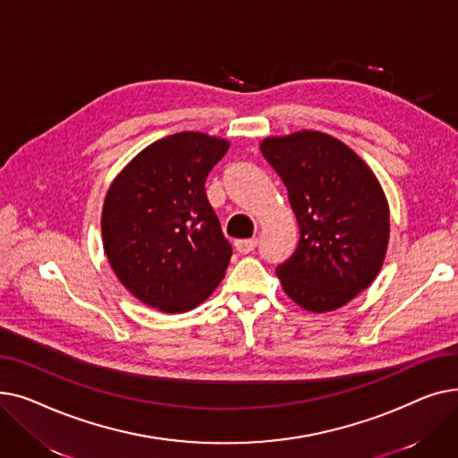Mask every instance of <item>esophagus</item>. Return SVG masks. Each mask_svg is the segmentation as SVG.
<instances>
[{"label":"esophagus","mask_w":458,"mask_h":458,"mask_svg":"<svg viewBox=\"0 0 458 458\" xmlns=\"http://www.w3.org/2000/svg\"><path fill=\"white\" fill-rule=\"evenodd\" d=\"M256 247H258V239L256 237H252V239H239V242H235V249L242 252V254H249Z\"/></svg>","instance_id":"1"}]
</instances>
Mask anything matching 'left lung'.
<instances>
[{
  "mask_svg": "<svg viewBox=\"0 0 458 458\" xmlns=\"http://www.w3.org/2000/svg\"><path fill=\"white\" fill-rule=\"evenodd\" d=\"M282 178L301 239L276 267L284 292L308 311L347 304L375 280L390 239L384 191L347 144L321 131L267 137L259 144Z\"/></svg>",
  "mask_w": 458,
  "mask_h": 458,
  "instance_id": "1",
  "label": "left lung"
}]
</instances>
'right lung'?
I'll return each mask as SVG.
<instances>
[{"instance_id":"add662e5","label":"right lung","mask_w":458,"mask_h":458,"mask_svg":"<svg viewBox=\"0 0 458 458\" xmlns=\"http://www.w3.org/2000/svg\"><path fill=\"white\" fill-rule=\"evenodd\" d=\"M228 148L226 139L174 133L113 180L102 211L104 250L116 278L147 306L182 314L225 278L232 247L204 183Z\"/></svg>"}]
</instances>
